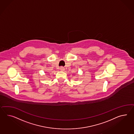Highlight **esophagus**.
I'll use <instances>...</instances> for the list:
<instances>
[{"label": "esophagus", "instance_id": "obj_1", "mask_svg": "<svg viewBox=\"0 0 134 134\" xmlns=\"http://www.w3.org/2000/svg\"><path fill=\"white\" fill-rule=\"evenodd\" d=\"M64 68L63 67H60V70L62 71H64Z\"/></svg>", "mask_w": 134, "mask_h": 134}]
</instances>
